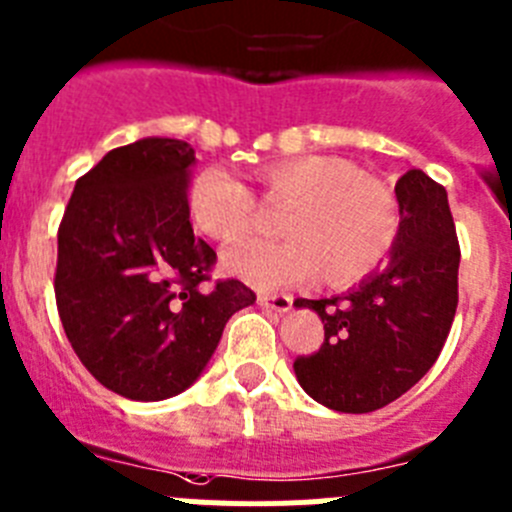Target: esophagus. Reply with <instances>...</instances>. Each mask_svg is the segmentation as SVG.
Masks as SVG:
<instances>
[{"mask_svg": "<svg viewBox=\"0 0 512 512\" xmlns=\"http://www.w3.org/2000/svg\"><path fill=\"white\" fill-rule=\"evenodd\" d=\"M257 303L267 311H275V313H288L290 306H293V298L283 296V293H260L257 296Z\"/></svg>", "mask_w": 512, "mask_h": 512, "instance_id": "34e87169", "label": "esophagus"}]
</instances>
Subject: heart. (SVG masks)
Masks as SVG:
<instances>
[{
	"mask_svg": "<svg viewBox=\"0 0 512 512\" xmlns=\"http://www.w3.org/2000/svg\"><path fill=\"white\" fill-rule=\"evenodd\" d=\"M265 199L293 201L283 242L250 239L224 252V270L262 290L296 288L319 278L347 285L390 255L398 234L393 196L380 181L331 155H301L262 165ZM193 224L216 242L245 237L255 224L250 188L224 168L204 170L188 193Z\"/></svg>",
	"mask_w": 512,
	"mask_h": 512,
	"instance_id": "1",
	"label": "heart"
}]
</instances>
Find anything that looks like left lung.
Returning <instances> with one entry per match:
<instances>
[{
	"label": "left lung",
	"mask_w": 512,
	"mask_h": 512,
	"mask_svg": "<svg viewBox=\"0 0 512 512\" xmlns=\"http://www.w3.org/2000/svg\"><path fill=\"white\" fill-rule=\"evenodd\" d=\"M400 229L390 265L344 296L306 301L324 321L319 352L293 362L301 388L331 411L370 413L426 375L459 303V239L444 186L413 168L395 183Z\"/></svg>",
	"instance_id": "left-lung-1"
}]
</instances>
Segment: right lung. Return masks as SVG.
Here are the masks:
<instances>
[{"label": "right lung", "instance_id": "obj_1", "mask_svg": "<svg viewBox=\"0 0 512 512\" xmlns=\"http://www.w3.org/2000/svg\"><path fill=\"white\" fill-rule=\"evenodd\" d=\"M193 147L145 137L109 150L76 181L58 227L55 306L73 352L112 393L163 400L204 372L229 316L252 306L216 280V252L188 209Z\"/></svg>", "mask_w": 512, "mask_h": 512}]
</instances>
